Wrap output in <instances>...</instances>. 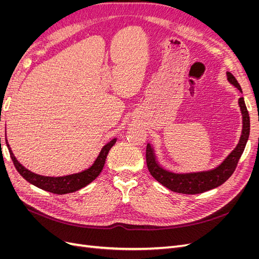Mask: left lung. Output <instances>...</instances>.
<instances>
[{
	"mask_svg": "<svg viewBox=\"0 0 259 259\" xmlns=\"http://www.w3.org/2000/svg\"><path fill=\"white\" fill-rule=\"evenodd\" d=\"M227 76H228V81L236 86L240 92H242L241 86L236 77L230 72H227ZM239 106L241 108L243 121L242 135L240 137L239 144L234 148V150L224 160L221 165L214 169L189 174L171 173V171L164 169L159 165L158 162L155 161L153 149L151 148L150 144H148L146 149L147 166L156 182L165 186L171 191L184 194L202 193L223 185L233 174L234 169H236L249 136V115L243 97L239 99Z\"/></svg>",
	"mask_w": 259,
	"mask_h": 259,
	"instance_id": "obj_1",
	"label": "left lung"
}]
</instances>
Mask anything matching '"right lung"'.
Returning <instances> with one entry per match:
<instances>
[{
	"label": "right lung",
	"mask_w": 259,
	"mask_h": 259,
	"mask_svg": "<svg viewBox=\"0 0 259 259\" xmlns=\"http://www.w3.org/2000/svg\"><path fill=\"white\" fill-rule=\"evenodd\" d=\"M115 142H116V138L112 139L111 142H109L107 145L103 147L101 151L99 152V155L97 156V159L93 163V165L91 167L81 171V173L67 175L62 177L42 176V175L32 173V171H30L26 167H23L17 161V159L15 158L12 149L9 143H7V139H6V145L10 150L11 158L13 160L15 167H16L18 173L25 178L27 182L45 191L56 193V194H65V193H70V192L80 190L81 188L91 184L93 180L100 174V171L103 170V167L105 165L106 158L109 153V150L112 148Z\"/></svg>",
	"instance_id": "add662e5"
}]
</instances>
